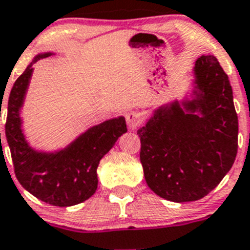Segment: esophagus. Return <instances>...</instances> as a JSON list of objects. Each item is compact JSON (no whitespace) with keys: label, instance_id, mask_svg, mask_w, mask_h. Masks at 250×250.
I'll return each instance as SVG.
<instances>
[{"label":"esophagus","instance_id":"1","mask_svg":"<svg viewBox=\"0 0 250 250\" xmlns=\"http://www.w3.org/2000/svg\"><path fill=\"white\" fill-rule=\"evenodd\" d=\"M125 120H127V125L129 129H136L137 127H139L142 122V118L137 112H128L125 114Z\"/></svg>","mask_w":250,"mask_h":250}]
</instances>
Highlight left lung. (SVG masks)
I'll use <instances>...</instances> for the list:
<instances>
[{
	"instance_id": "8db88e82",
	"label": "left lung",
	"mask_w": 250,
	"mask_h": 250,
	"mask_svg": "<svg viewBox=\"0 0 250 250\" xmlns=\"http://www.w3.org/2000/svg\"><path fill=\"white\" fill-rule=\"evenodd\" d=\"M137 134L146 182L157 195L183 203L212 192L238 149L233 91L217 58H198L184 97L153 109Z\"/></svg>"
}]
</instances>
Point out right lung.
I'll return each mask as SVG.
<instances>
[{"label":"right lung","mask_w":250,"mask_h":250,"mask_svg":"<svg viewBox=\"0 0 250 250\" xmlns=\"http://www.w3.org/2000/svg\"><path fill=\"white\" fill-rule=\"evenodd\" d=\"M52 55L55 53L36 55L13 84L6 104V138L16 177L24 189L51 206L71 207L94 194L100 161L116 145L117 139L127 132V125L125 117H114L92 125L60 149L43 150L32 147L22 127V108L35 71L33 63Z\"/></svg>","instance_id":"add662e5"}]
</instances>
